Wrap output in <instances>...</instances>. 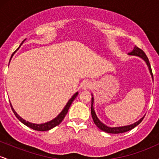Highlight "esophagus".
Masks as SVG:
<instances>
[{
	"label": "esophagus",
	"instance_id": "1",
	"mask_svg": "<svg viewBox=\"0 0 159 159\" xmlns=\"http://www.w3.org/2000/svg\"><path fill=\"white\" fill-rule=\"evenodd\" d=\"M91 87H92V83H91L90 81H86L84 82H83V84H82L81 88L82 90H87L90 89Z\"/></svg>",
	"mask_w": 159,
	"mask_h": 159
}]
</instances>
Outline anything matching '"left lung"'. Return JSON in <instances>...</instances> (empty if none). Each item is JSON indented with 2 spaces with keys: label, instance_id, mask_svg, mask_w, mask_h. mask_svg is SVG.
Here are the masks:
<instances>
[{
  "label": "left lung",
  "instance_id": "left-lung-1",
  "mask_svg": "<svg viewBox=\"0 0 159 159\" xmlns=\"http://www.w3.org/2000/svg\"><path fill=\"white\" fill-rule=\"evenodd\" d=\"M129 55L130 56H137L143 59L145 63H147V66H148L149 73H150L151 76H152V78L153 80V75H152V69H151V66H150V63H149V61L148 60V57H147L146 54L144 53L141 49L138 48L137 46H134V49H133L132 52H131L130 53H129ZM92 95V99H91V115H92L93 120L94 123L96 124V125L97 126L98 129H101L102 131L103 132H105L107 133H111V134H119V133H123L125 132H128L129 130H132V129H134V127H136L137 125H139V124L141 123L142 120H143L144 116L142 118L138 120V121L135 122V123L131 124V125H124V126H119V127H110L107 126V125L104 124L103 123H102L100 121L99 119L98 118V116H96V112H95L94 107H93V103H94V98H93V95Z\"/></svg>",
  "mask_w": 159,
  "mask_h": 159
}]
</instances>
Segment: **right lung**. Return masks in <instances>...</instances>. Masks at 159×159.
<instances>
[{
	"instance_id": "add662e5",
	"label": "right lung",
	"mask_w": 159,
	"mask_h": 159,
	"mask_svg": "<svg viewBox=\"0 0 159 159\" xmlns=\"http://www.w3.org/2000/svg\"><path fill=\"white\" fill-rule=\"evenodd\" d=\"M23 42H22V43H23ZM22 43H21V45H22ZM20 46H21V45H20ZM20 46L19 47V48H20ZM19 48H18V49H19ZM18 49H17V50H18ZM17 50H16V51H17ZM16 52L12 54V57H11V58L12 57V56H13V54H15ZM11 58H10V60H11ZM78 95V92H76L75 93L73 96L71 97L70 99L69 100L68 102L66 103V105H65L64 107H63V110L61 111V112L60 113V114H58L57 116L56 117L54 118V119H53V120H51V121H48V122H47V123H45L36 124V123H30V122H28V121H26V120H24L23 118H21V116H20L16 112V111L14 110V108L12 107V105H11V103H10V106H11V108H12V111H13L14 114L16 115V117H17L18 119L19 120V121H21L23 124H25V125H27V127H29V128H30V129H34V130L40 131V132H45V131L50 130V129H53L54 127L57 126V125H59V124L61 123L62 121H63V120L64 119L65 116L66 115L67 112H68L69 107H70V105H72V102L74 101L75 98L77 97Z\"/></svg>"
}]
</instances>
